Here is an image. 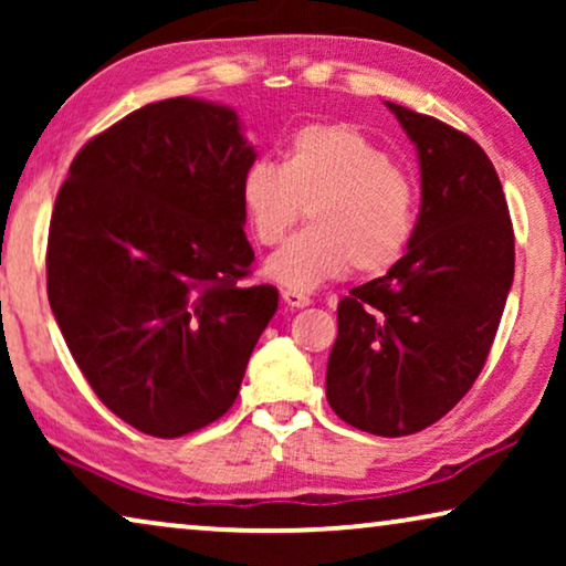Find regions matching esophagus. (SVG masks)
<instances>
[{
    "label": "esophagus",
    "mask_w": 566,
    "mask_h": 566,
    "mask_svg": "<svg viewBox=\"0 0 566 566\" xmlns=\"http://www.w3.org/2000/svg\"><path fill=\"white\" fill-rule=\"evenodd\" d=\"M283 301H285V306H291V308H304V306H308L312 304V298L306 296V293H298V291H289L285 289L283 293Z\"/></svg>",
    "instance_id": "esophagus-1"
}]
</instances>
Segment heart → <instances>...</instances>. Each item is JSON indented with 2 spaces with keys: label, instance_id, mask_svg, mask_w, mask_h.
<instances>
[{
  "label": "heart",
  "instance_id": "obj_1",
  "mask_svg": "<svg viewBox=\"0 0 566 566\" xmlns=\"http://www.w3.org/2000/svg\"><path fill=\"white\" fill-rule=\"evenodd\" d=\"M242 208L254 242L273 247L308 206V229L270 254L265 275L289 291H314L358 270L378 275L405 258L417 192L405 169L350 123H308L283 165L258 159L242 177Z\"/></svg>",
  "mask_w": 566,
  "mask_h": 566
}]
</instances>
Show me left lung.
Here are the masks:
<instances>
[{"instance_id": "8db88e82", "label": "left lung", "mask_w": 566, "mask_h": 566, "mask_svg": "<svg viewBox=\"0 0 566 566\" xmlns=\"http://www.w3.org/2000/svg\"><path fill=\"white\" fill-rule=\"evenodd\" d=\"M420 159L412 242L389 273L337 306L327 401L384 438L430 428L482 374L515 273L507 200L474 138L386 103Z\"/></svg>"}]
</instances>
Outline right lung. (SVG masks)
I'll return each mask as SVG.
<instances>
[{"instance_id": "add662e5", "label": "right lung", "mask_w": 566, "mask_h": 566, "mask_svg": "<svg viewBox=\"0 0 566 566\" xmlns=\"http://www.w3.org/2000/svg\"><path fill=\"white\" fill-rule=\"evenodd\" d=\"M254 159L231 107L169 97L84 144L59 190L51 312L99 401L146 436L219 420L277 308L273 285L239 283Z\"/></svg>"}]
</instances>
